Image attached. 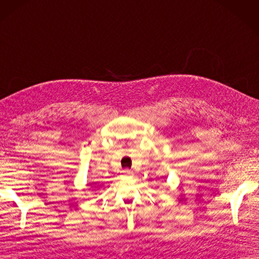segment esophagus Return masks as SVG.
<instances>
[{
	"instance_id": "34e87169",
	"label": "esophagus",
	"mask_w": 259,
	"mask_h": 259,
	"mask_svg": "<svg viewBox=\"0 0 259 259\" xmlns=\"http://www.w3.org/2000/svg\"><path fill=\"white\" fill-rule=\"evenodd\" d=\"M122 173H123V175H125V176H131V175H132V171L129 170V169H124V170L122 171Z\"/></svg>"
}]
</instances>
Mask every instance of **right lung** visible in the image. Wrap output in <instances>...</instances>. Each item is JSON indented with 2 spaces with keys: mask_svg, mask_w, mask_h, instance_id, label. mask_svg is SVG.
Here are the masks:
<instances>
[{
  "mask_svg": "<svg viewBox=\"0 0 259 259\" xmlns=\"http://www.w3.org/2000/svg\"><path fill=\"white\" fill-rule=\"evenodd\" d=\"M95 184H96V183H95V182H93V183H91V184H90V185H91V186H92V185H95Z\"/></svg>",
  "mask_w": 259,
  "mask_h": 259,
  "instance_id": "right-lung-1",
  "label": "right lung"
}]
</instances>
